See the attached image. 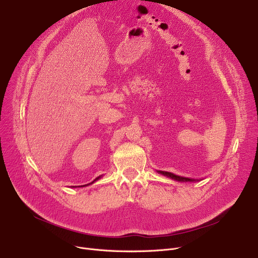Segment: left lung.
<instances>
[{
	"label": "left lung",
	"mask_w": 258,
	"mask_h": 258,
	"mask_svg": "<svg viewBox=\"0 0 258 258\" xmlns=\"http://www.w3.org/2000/svg\"><path fill=\"white\" fill-rule=\"evenodd\" d=\"M159 173L165 175V177L167 178H170L172 180H175V181H179V182H196L198 180H195V179H189V178H185V177H180V175H177V174H173L171 172H168V171H161V170H158Z\"/></svg>",
	"instance_id": "obj_1"
}]
</instances>
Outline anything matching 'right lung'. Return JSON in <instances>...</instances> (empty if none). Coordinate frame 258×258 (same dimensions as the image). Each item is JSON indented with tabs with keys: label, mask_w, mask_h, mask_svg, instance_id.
Wrapping results in <instances>:
<instances>
[{
	"label": "right lung",
	"mask_w": 258,
	"mask_h": 258,
	"mask_svg": "<svg viewBox=\"0 0 258 258\" xmlns=\"http://www.w3.org/2000/svg\"><path fill=\"white\" fill-rule=\"evenodd\" d=\"M100 178H101V177H98V178H96V179H95V180H94V181H93L92 183H94L95 181H97V180H99ZM92 183H90V184H92ZM90 184H87V185H83V187H84V186H88V185H90ZM80 187H81V186H80Z\"/></svg>",
	"instance_id": "1"
}]
</instances>
